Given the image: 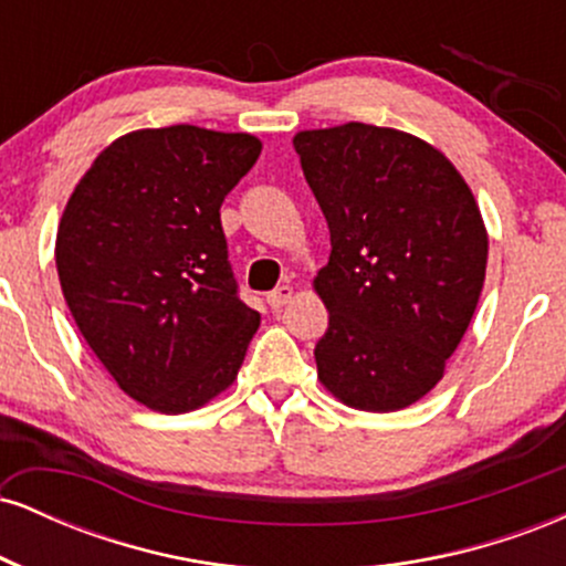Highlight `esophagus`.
<instances>
[{
	"mask_svg": "<svg viewBox=\"0 0 566 566\" xmlns=\"http://www.w3.org/2000/svg\"><path fill=\"white\" fill-rule=\"evenodd\" d=\"M290 297H292V287H290V284H282V287L269 292V297H265V301H269L271 308H282V305L287 303Z\"/></svg>",
	"mask_w": 566,
	"mask_h": 566,
	"instance_id": "obj_1",
	"label": "esophagus"
}]
</instances>
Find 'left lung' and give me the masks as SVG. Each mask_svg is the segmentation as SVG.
I'll return each instance as SVG.
<instances>
[{"instance_id": "obj_1", "label": "left lung", "mask_w": 566, "mask_h": 566, "mask_svg": "<svg viewBox=\"0 0 566 566\" xmlns=\"http://www.w3.org/2000/svg\"><path fill=\"white\" fill-rule=\"evenodd\" d=\"M329 229L314 287L329 311L316 369L367 412L415 405L444 375L486 271V229L444 154L391 127L348 122L292 140Z\"/></svg>"}]
</instances>
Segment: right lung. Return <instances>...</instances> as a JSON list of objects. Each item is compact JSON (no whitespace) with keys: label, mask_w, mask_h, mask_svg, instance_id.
Segmentation results:
<instances>
[{"label":"right lung","mask_w":566,"mask_h":566,"mask_svg":"<svg viewBox=\"0 0 566 566\" xmlns=\"http://www.w3.org/2000/svg\"><path fill=\"white\" fill-rule=\"evenodd\" d=\"M247 133L138 129L71 193L55 265L71 316L127 396L191 412L231 386L261 314L239 297L220 205L261 157Z\"/></svg>","instance_id":"obj_1"}]
</instances>
